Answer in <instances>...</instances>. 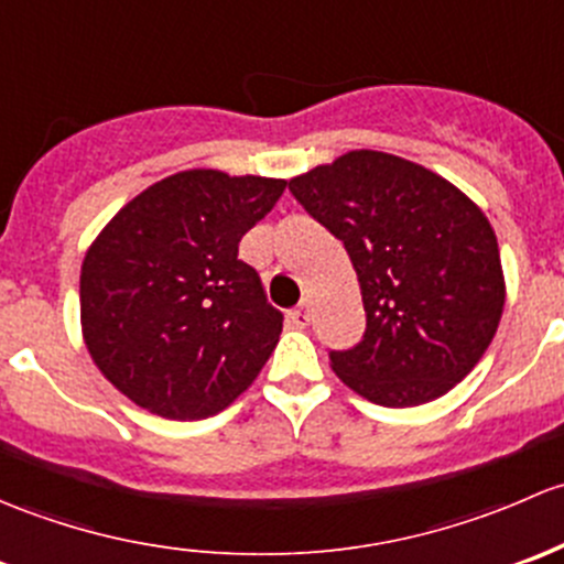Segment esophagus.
<instances>
[{
	"label": "esophagus",
	"instance_id": "obj_1",
	"mask_svg": "<svg viewBox=\"0 0 564 564\" xmlns=\"http://www.w3.org/2000/svg\"><path fill=\"white\" fill-rule=\"evenodd\" d=\"M290 323L295 325V328H306V325H310V306L306 304H301V306H295V310H290Z\"/></svg>",
	"mask_w": 564,
	"mask_h": 564
}]
</instances>
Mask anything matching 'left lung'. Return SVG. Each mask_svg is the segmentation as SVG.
<instances>
[{
  "label": "left lung",
  "mask_w": 564,
  "mask_h": 564,
  "mask_svg": "<svg viewBox=\"0 0 564 564\" xmlns=\"http://www.w3.org/2000/svg\"><path fill=\"white\" fill-rule=\"evenodd\" d=\"M345 241L367 334L330 352L347 388L382 408L445 397L489 350L505 310L497 236L478 203L404 156L356 149L290 178Z\"/></svg>",
  "instance_id": "1"
}]
</instances>
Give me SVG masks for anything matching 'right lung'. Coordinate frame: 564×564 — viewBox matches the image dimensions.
I'll use <instances>...</instances> for the list:
<instances>
[{"mask_svg": "<svg viewBox=\"0 0 564 564\" xmlns=\"http://www.w3.org/2000/svg\"><path fill=\"white\" fill-rule=\"evenodd\" d=\"M284 178L193 167L119 208L80 263V334L95 367L138 408L171 421L217 415L274 352L282 312L239 241Z\"/></svg>", "mask_w": 564, "mask_h": 564, "instance_id": "add662e5", "label": "right lung"}]
</instances>
